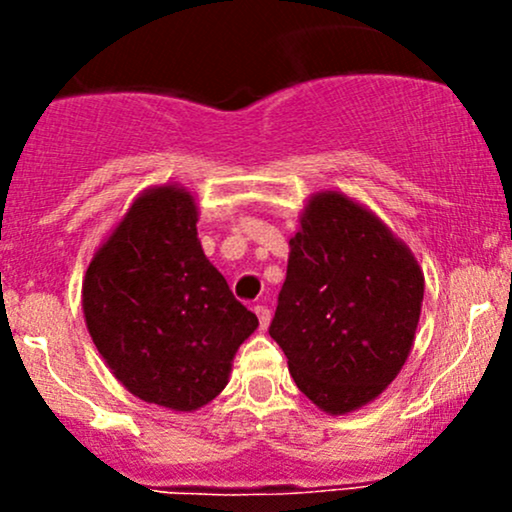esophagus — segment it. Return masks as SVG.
<instances>
[{
	"label": "esophagus",
	"instance_id": "obj_1",
	"mask_svg": "<svg viewBox=\"0 0 512 512\" xmlns=\"http://www.w3.org/2000/svg\"><path fill=\"white\" fill-rule=\"evenodd\" d=\"M255 315H257V320H260L262 330H267L269 320H272V313H269L267 305H255Z\"/></svg>",
	"mask_w": 512,
	"mask_h": 512
}]
</instances>
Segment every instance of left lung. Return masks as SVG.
<instances>
[{"label": "left lung", "mask_w": 512, "mask_h": 512, "mask_svg": "<svg viewBox=\"0 0 512 512\" xmlns=\"http://www.w3.org/2000/svg\"><path fill=\"white\" fill-rule=\"evenodd\" d=\"M269 334L317 409L378 399L407 363L424 272L387 223L339 190L305 199Z\"/></svg>", "instance_id": "left-lung-1"}]
</instances>
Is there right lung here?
I'll use <instances>...</instances> for the list:
<instances>
[{
    "mask_svg": "<svg viewBox=\"0 0 512 512\" xmlns=\"http://www.w3.org/2000/svg\"><path fill=\"white\" fill-rule=\"evenodd\" d=\"M197 221L190 190L149 187L93 252L81 284L105 366L134 397L170 411H197L219 395L260 325L207 260Z\"/></svg>",
    "mask_w": 512,
    "mask_h": 512,
    "instance_id": "1",
    "label": "right lung"
}]
</instances>
